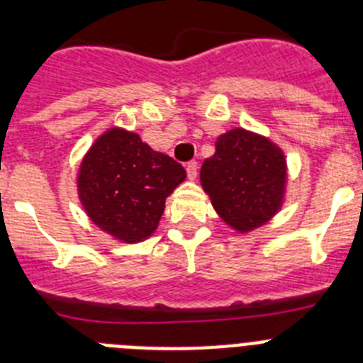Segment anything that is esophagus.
Returning a JSON list of instances; mask_svg holds the SVG:
<instances>
[{
    "mask_svg": "<svg viewBox=\"0 0 363 363\" xmlns=\"http://www.w3.org/2000/svg\"><path fill=\"white\" fill-rule=\"evenodd\" d=\"M185 169H187V176L191 179H194L198 176V163L196 162H189L187 165H185Z\"/></svg>",
    "mask_w": 363,
    "mask_h": 363,
    "instance_id": "esophagus-1",
    "label": "esophagus"
}]
</instances>
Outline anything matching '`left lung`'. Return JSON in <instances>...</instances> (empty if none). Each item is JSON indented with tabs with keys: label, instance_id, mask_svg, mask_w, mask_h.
Returning a JSON list of instances; mask_svg holds the SVG:
<instances>
[{
	"label": "left lung",
	"instance_id": "1",
	"mask_svg": "<svg viewBox=\"0 0 363 363\" xmlns=\"http://www.w3.org/2000/svg\"><path fill=\"white\" fill-rule=\"evenodd\" d=\"M285 178L284 152L267 138L243 129L221 134L200 171L216 213L242 233L264 225L280 209Z\"/></svg>",
	"mask_w": 363,
	"mask_h": 363
}]
</instances>
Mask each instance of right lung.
I'll return each instance as SVG.
<instances>
[{"label": "right lung", "instance_id": "obj_1", "mask_svg": "<svg viewBox=\"0 0 363 363\" xmlns=\"http://www.w3.org/2000/svg\"><path fill=\"white\" fill-rule=\"evenodd\" d=\"M185 179L178 162L142 138L111 129L85 154L78 176L83 209L99 229L121 242H142L156 230L165 198Z\"/></svg>", "mask_w": 363, "mask_h": 363}]
</instances>
